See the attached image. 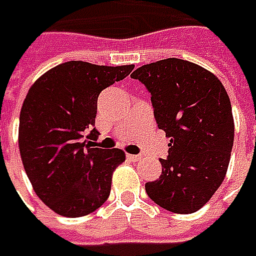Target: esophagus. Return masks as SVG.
I'll return each mask as SVG.
<instances>
[{"label": "esophagus", "instance_id": "34e87169", "mask_svg": "<svg viewBox=\"0 0 256 256\" xmlns=\"http://www.w3.org/2000/svg\"><path fill=\"white\" fill-rule=\"evenodd\" d=\"M126 156H128V160H131L134 162H136V161H140V160L142 158L141 155H134V154H128Z\"/></svg>", "mask_w": 256, "mask_h": 256}]
</instances>
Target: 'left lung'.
<instances>
[{
  "label": "left lung",
  "instance_id": "left-lung-1",
  "mask_svg": "<svg viewBox=\"0 0 256 256\" xmlns=\"http://www.w3.org/2000/svg\"><path fill=\"white\" fill-rule=\"evenodd\" d=\"M151 92L158 128L170 140L161 176L145 184L156 205L175 214L201 210L221 186L234 145V116L222 82L200 65L166 58L131 74Z\"/></svg>",
  "mask_w": 256,
  "mask_h": 256
}]
</instances>
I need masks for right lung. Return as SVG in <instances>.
<instances>
[{
    "instance_id": "1",
    "label": "right lung",
    "mask_w": 256,
    "mask_h": 256,
    "mask_svg": "<svg viewBox=\"0 0 256 256\" xmlns=\"http://www.w3.org/2000/svg\"><path fill=\"white\" fill-rule=\"evenodd\" d=\"M134 65L70 61L41 75L25 96L18 128L20 154L35 194L62 216L78 218L108 200L122 150L94 148L98 95L128 76Z\"/></svg>"
}]
</instances>
